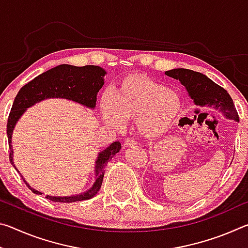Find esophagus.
I'll list each match as a JSON object with an SVG mask.
<instances>
[{
  "mask_svg": "<svg viewBox=\"0 0 248 248\" xmlns=\"http://www.w3.org/2000/svg\"><path fill=\"white\" fill-rule=\"evenodd\" d=\"M137 141L134 139H125L124 142V148H133V146H137Z\"/></svg>",
  "mask_w": 248,
  "mask_h": 248,
  "instance_id": "34e87169",
  "label": "esophagus"
}]
</instances>
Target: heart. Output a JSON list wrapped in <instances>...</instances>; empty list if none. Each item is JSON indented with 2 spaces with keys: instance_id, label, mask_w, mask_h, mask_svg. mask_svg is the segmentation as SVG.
Instances as JSON below:
<instances>
[{
  "instance_id": "b5f03b06",
  "label": "heart",
  "mask_w": 248,
  "mask_h": 248,
  "mask_svg": "<svg viewBox=\"0 0 248 248\" xmlns=\"http://www.w3.org/2000/svg\"><path fill=\"white\" fill-rule=\"evenodd\" d=\"M104 119L121 127L124 119H136L142 137L156 138L173 127L182 103L175 91L145 75H129L117 87L114 98L104 95L100 100Z\"/></svg>"
}]
</instances>
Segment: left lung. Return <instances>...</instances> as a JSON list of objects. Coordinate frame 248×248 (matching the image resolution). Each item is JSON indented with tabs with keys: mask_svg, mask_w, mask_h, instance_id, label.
<instances>
[{
	"mask_svg": "<svg viewBox=\"0 0 248 248\" xmlns=\"http://www.w3.org/2000/svg\"><path fill=\"white\" fill-rule=\"evenodd\" d=\"M165 74L179 79L196 105L213 108L222 112L225 118L240 121L233 99L228 92L204 74L188 69H173L166 71Z\"/></svg>",
	"mask_w": 248,
	"mask_h": 248,
	"instance_id": "obj_1",
	"label": "left lung"
}]
</instances>
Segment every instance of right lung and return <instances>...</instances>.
Wrapping results in <instances>:
<instances>
[{
  "label": "right lung",
  "instance_id": "add662e5",
  "mask_svg": "<svg viewBox=\"0 0 248 248\" xmlns=\"http://www.w3.org/2000/svg\"><path fill=\"white\" fill-rule=\"evenodd\" d=\"M105 74H106V71L97 65L74 66L70 64H60L36 77L32 81L27 83L19 90L14 99L10 116H8L6 128L8 146H10V162L15 170L17 169L14 165L13 161L12 134H13L15 124L26 111V109L47 98L70 99L87 108H95L97 93L104 85ZM120 149V142L116 141L98 153L95 164V182L87 191L78 195L64 197L47 195L46 198L54 201V202H75V201L93 198L102 187L105 167L107 166V163L119 152ZM23 180L33 194L43 195V192L29 186V184L24 178Z\"/></svg>",
  "mask_w": 248,
  "mask_h": 248
}]
</instances>
